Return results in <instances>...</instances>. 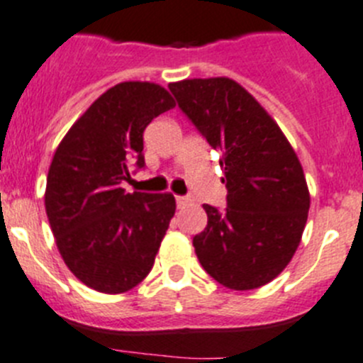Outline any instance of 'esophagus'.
<instances>
[{"instance_id":"obj_1","label":"esophagus","mask_w":363,"mask_h":363,"mask_svg":"<svg viewBox=\"0 0 363 363\" xmlns=\"http://www.w3.org/2000/svg\"><path fill=\"white\" fill-rule=\"evenodd\" d=\"M175 202H177V208H184L186 204H189V202H191V199L182 197V195H177V197H175Z\"/></svg>"}]
</instances>
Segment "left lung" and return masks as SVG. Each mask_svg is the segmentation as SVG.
<instances>
[{
  "label": "left lung",
  "instance_id": "8db88e82",
  "mask_svg": "<svg viewBox=\"0 0 363 363\" xmlns=\"http://www.w3.org/2000/svg\"><path fill=\"white\" fill-rule=\"evenodd\" d=\"M182 113L222 152L228 208L204 204L208 225L193 238L206 272L231 290L270 283L301 243L310 191L303 166L279 125L228 77L170 84Z\"/></svg>",
  "mask_w": 363,
  "mask_h": 363
}]
</instances>
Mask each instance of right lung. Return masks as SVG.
Returning a JSON list of instances; mask_svg holds the SVG:
<instances>
[{
    "instance_id": "1",
    "label": "right lung",
    "mask_w": 363,
    "mask_h": 363,
    "mask_svg": "<svg viewBox=\"0 0 363 363\" xmlns=\"http://www.w3.org/2000/svg\"><path fill=\"white\" fill-rule=\"evenodd\" d=\"M175 107L152 82H121L74 121L57 147L44 206L67 269L101 294L140 284L175 215L172 193H127L130 166H145L143 132Z\"/></svg>"
}]
</instances>
